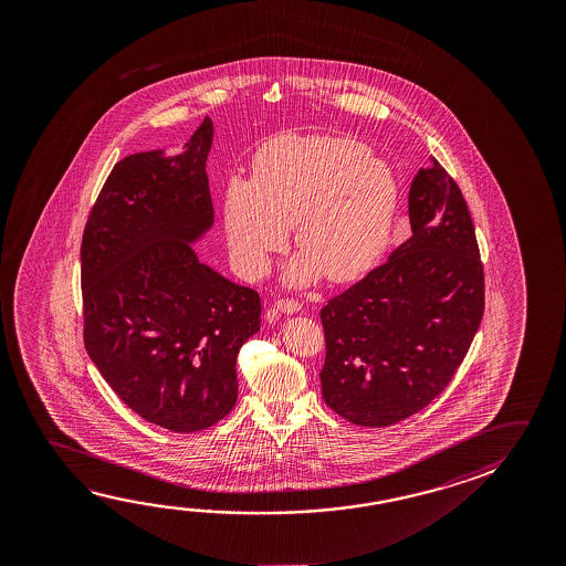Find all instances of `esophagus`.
I'll return each mask as SVG.
<instances>
[{"label": "esophagus", "instance_id": "34e87169", "mask_svg": "<svg viewBox=\"0 0 566 566\" xmlns=\"http://www.w3.org/2000/svg\"><path fill=\"white\" fill-rule=\"evenodd\" d=\"M276 307H279L282 314H297V312L302 310L300 302H296V300H287V297H284V300H279Z\"/></svg>", "mask_w": 566, "mask_h": 566}]
</instances>
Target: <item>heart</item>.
Returning <instances> with one entry per match:
<instances>
[{"label":"heart","mask_w":566,"mask_h":566,"mask_svg":"<svg viewBox=\"0 0 566 566\" xmlns=\"http://www.w3.org/2000/svg\"><path fill=\"white\" fill-rule=\"evenodd\" d=\"M399 205L390 167L361 142L284 134L252 161L251 181L234 177L224 195V231L239 269L259 279L287 242L294 286L315 280L349 282L371 269L389 241Z\"/></svg>","instance_id":"b5f03b06"}]
</instances>
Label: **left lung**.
Masks as SVG:
<instances>
[{
	"instance_id": "8db88e82",
	"label": "left lung",
	"mask_w": 566,
	"mask_h": 566,
	"mask_svg": "<svg viewBox=\"0 0 566 566\" xmlns=\"http://www.w3.org/2000/svg\"><path fill=\"white\" fill-rule=\"evenodd\" d=\"M412 237L322 310L325 405L357 427L412 417L448 387L482 324L483 266L472 217L444 167L418 169Z\"/></svg>"
}]
</instances>
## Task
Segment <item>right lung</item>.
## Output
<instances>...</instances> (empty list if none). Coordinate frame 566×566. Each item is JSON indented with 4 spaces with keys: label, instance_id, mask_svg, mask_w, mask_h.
<instances>
[{
    "label": "right lung",
    "instance_id": "1",
    "mask_svg": "<svg viewBox=\"0 0 566 566\" xmlns=\"http://www.w3.org/2000/svg\"><path fill=\"white\" fill-rule=\"evenodd\" d=\"M207 116L184 151L120 159L81 247L84 347L128 407L156 427L197 432L237 402V355L260 329V296L197 259L213 227Z\"/></svg>",
    "mask_w": 566,
    "mask_h": 566
}]
</instances>
